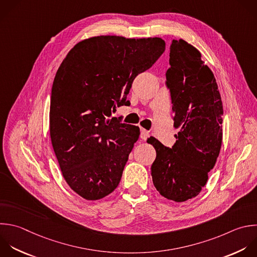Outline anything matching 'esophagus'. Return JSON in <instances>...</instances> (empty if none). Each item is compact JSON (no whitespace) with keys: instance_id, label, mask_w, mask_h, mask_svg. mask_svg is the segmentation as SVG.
<instances>
[{"instance_id":"34e87169","label":"esophagus","mask_w":257,"mask_h":257,"mask_svg":"<svg viewBox=\"0 0 257 257\" xmlns=\"http://www.w3.org/2000/svg\"><path fill=\"white\" fill-rule=\"evenodd\" d=\"M149 137H150V133L145 128H141V139L147 140Z\"/></svg>"}]
</instances>
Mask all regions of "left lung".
Listing matches in <instances>:
<instances>
[{
	"instance_id": "8db88e82",
	"label": "left lung",
	"mask_w": 257,
	"mask_h": 257,
	"mask_svg": "<svg viewBox=\"0 0 257 257\" xmlns=\"http://www.w3.org/2000/svg\"><path fill=\"white\" fill-rule=\"evenodd\" d=\"M169 62L165 83L180 132L172 148L153 137L148 140L157 152L151 171L162 196L184 202L201 192L215 166L222 144L223 105L214 74L194 46L173 40Z\"/></svg>"
}]
</instances>
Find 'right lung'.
<instances>
[{"label": "right lung", "mask_w": 257, "mask_h": 257, "mask_svg": "<svg viewBox=\"0 0 257 257\" xmlns=\"http://www.w3.org/2000/svg\"><path fill=\"white\" fill-rule=\"evenodd\" d=\"M162 38L97 36L77 43L59 66L51 90L50 137L63 177L86 200L118 186L140 127L112 117L128 105L134 79L164 53Z\"/></svg>", "instance_id": "right-lung-1"}]
</instances>
